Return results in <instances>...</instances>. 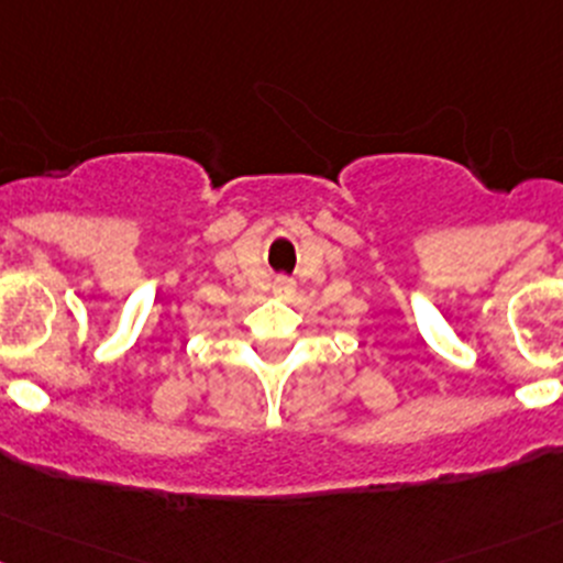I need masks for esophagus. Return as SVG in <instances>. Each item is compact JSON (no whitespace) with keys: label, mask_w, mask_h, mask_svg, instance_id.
<instances>
[{"label":"esophagus","mask_w":563,"mask_h":563,"mask_svg":"<svg viewBox=\"0 0 563 563\" xmlns=\"http://www.w3.org/2000/svg\"><path fill=\"white\" fill-rule=\"evenodd\" d=\"M276 292H279L282 298H289V295L295 292V282L287 279V276H279V282H276Z\"/></svg>","instance_id":"34e87169"}]
</instances>
